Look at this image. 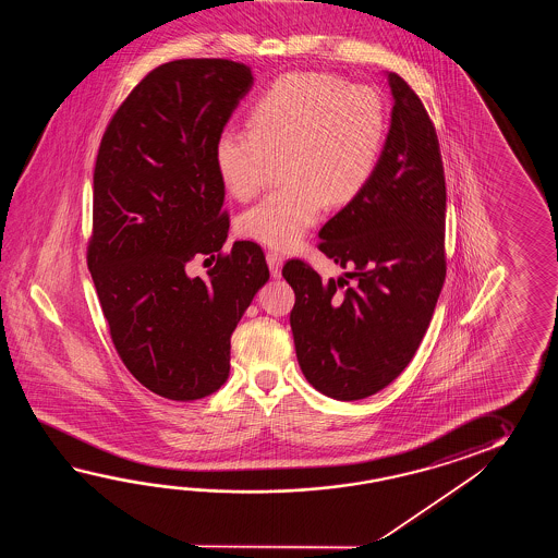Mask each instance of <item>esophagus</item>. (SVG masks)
Segmentation results:
<instances>
[{"label":"esophagus","mask_w":558,"mask_h":558,"mask_svg":"<svg viewBox=\"0 0 558 558\" xmlns=\"http://www.w3.org/2000/svg\"><path fill=\"white\" fill-rule=\"evenodd\" d=\"M283 262L284 259L281 253H277V251H269V253H267V265H269V269H271V275H274V277H279V275H281Z\"/></svg>","instance_id":"1"}]
</instances>
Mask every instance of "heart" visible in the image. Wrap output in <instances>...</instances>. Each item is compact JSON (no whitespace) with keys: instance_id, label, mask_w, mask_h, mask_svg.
Here are the masks:
<instances>
[{"instance_id":"heart-1","label":"heart","mask_w":558,"mask_h":558,"mask_svg":"<svg viewBox=\"0 0 558 558\" xmlns=\"http://www.w3.org/2000/svg\"><path fill=\"white\" fill-rule=\"evenodd\" d=\"M251 128H226L215 166L241 202L255 197L281 163L284 187L247 209L241 235L293 250L325 205L343 207L365 191L387 133L383 99L367 85L329 73H287L251 107Z\"/></svg>"}]
</instances>
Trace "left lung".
Wrapping results in <instances>:
<instances>
[{
  "mask_svg": "<svg viewBox=\"0 0 558 558\" xmlns=\"http://www.w3.org/2000/svg\"><path fill=\"white\" fill-rule=\"evenodd\" d=\"M391 128L365 191L319 231V251L349 267L329 279L303 259L284 263L295 291L296 361L337 401L371 397L415 356L447 275V187L439 137L403 77L389 73Z\"/></svg>",
  "mask_w": 558,
  "mask_h": 558,
  "instance_id": "8db88e82",
  "label": "left lung"
}]
</instances>
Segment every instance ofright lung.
Returning a JSON list of instances; mask_svg holds the SVG:
<instances>
[{"instance_id": "1", "label": "right lung", "mask_w": 558, "mask_h": 558, "mask_svg": "<svg viewBox=\"0 0 558 558\" xmlns=\"http://www.w3.org/2000/svg\"><path fill=\"white\" fill-rule=\"evenodd\" d=\"M251 84L239 61L163 63L109 119L95 159L87 267L119 359L171 401L226 383L231 332L269 279L257 243L221 251L229 214L215 142ZM215 252L207 280L186 275Z\"/></svg>"}]
</instances>
